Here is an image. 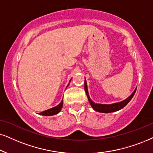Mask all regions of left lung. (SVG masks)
Instances as JSON below:
<instances>
[{
  "label": "left lung",
  "instance_id": "8db88e82",
  "mask_svg": "<svg viewBox=\"0 0 153 153\" xmlns=\"http://www.w3.org/2000/svg\"><path fill=\"white\" fill-rule=\"evenodd\" d=\"M85 91L87 96H88V100L90 102V103L92 106V107L93 108L94 110H95L96 111L101 112V113H110V112H114L119 111V110L123 109V107L131 101V100L132 99L133 95L136 93V90H134V92L131 94L130 97H128L126 100H123V101L119 102V103H115L112 104H95L91 100L89 96L88 92V88H87V82L86 80H85Z\"/></svg>",
  "mask_w": 153,
  "mask_h": 153
}]
</instances>
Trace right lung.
<instances>
[{
  "instance_id": "obj_1",
  "label": "right lung",
  "mask_w": 153,
  "mask_h": 153,
  "mask_svg": "<svg viewBox=\"0 0 153 153\" xmlns=\"http://www.w3.org/2000/svg\"><path fill=\"white\" fill-rule=\"evenodd\" d=\"M63 103V102L62 100L61 103H60L59 105H57L56 107H53V108H51V109H47V110H46V111H42V112H41V113H39V114L43 115V116H52V115L57 114L58 113H59L60 111L61 110V109H62Z\"/></svg>"
}]
</instances>
